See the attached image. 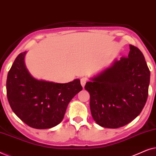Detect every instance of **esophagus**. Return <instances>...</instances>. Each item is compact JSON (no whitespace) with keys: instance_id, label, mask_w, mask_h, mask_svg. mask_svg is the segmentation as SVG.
Segmentation results:
<instances>
[{"instance_id":"34e87169","label":"esophagus","mask_w":156,"mask_h":156,"mask_svg":"<svg viewBox=\"0 0 156 156\" xmlns=\"http://www.w3.org/2000/svg\"><path fill=\"white\" fill-rule=\"evenodd\" d=\"M87 82V80L86 78H82V79H81V84H82V86L83 87H84Z\"/></svg>"}]
</instances>
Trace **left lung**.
<instances>
[{"label":"left lung","mask_w":156,"mask_h":156,"mask_svg":"<svg viewBox=\"0 0 156 156\" xmlns=\"http://www.w3.org/2000/svg\"><path fill=\"white\" fill-rule=\"evenodd\" d=\"M129 47L128 57L115 59L84 87L90 94L94 120L102 127L117 129L128 124L147 101L150 70L139 49Z\"/></svg>","instance_id":"left-lung-1"}]
</instances>
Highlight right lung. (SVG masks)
Instances as JSON below:
<instances>
[{"label":"right lung","mask_w":156,"mask_h":156,"mask_svg":"<svg viewBox=\"0 0 156 156\" xmlns=\"http://www.w3.org/2000/svg\"><path fill=\"white\" fill-rule=\"evenodd\" d=\"M26 53L16 57L8 74V102L16 116L29 126L50 129L62 121L68 104L82 87L79 79L60 84L33 77L25 66Z\"/></svg>","instance_id":"obj_1"}]
</instances>
